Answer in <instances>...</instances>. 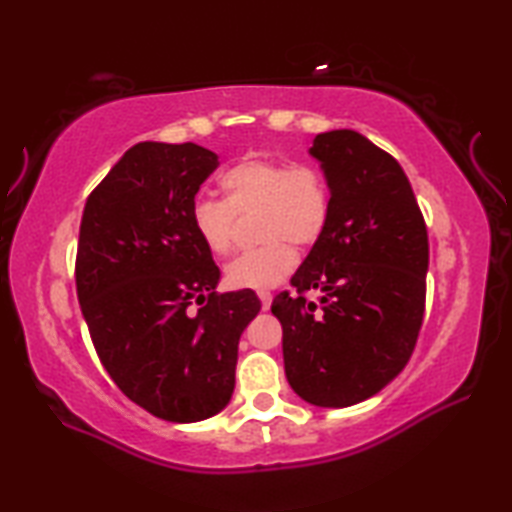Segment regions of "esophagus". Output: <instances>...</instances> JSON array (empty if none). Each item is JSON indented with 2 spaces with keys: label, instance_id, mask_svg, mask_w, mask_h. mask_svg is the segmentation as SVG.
I'll use <instances>...</instances> for the list:
<instances>
[{
  "label": "esophagus",
  "instance_id": "esophagus-1",
  "mask_svg": "<svg viewBox=\"0 0 512 512\" xmlns=\"http://www.w3.org/2000/svg\"><path fill=\"white\" fill-rule=\"evenodd\" d=\"M257 296H259V300H262V309H264V311H266L268 307H271V302H273V293H271V291H259Z\"/></svg>",
  "mask_w": 512,
  "mask_h": 512
}]
</instances>
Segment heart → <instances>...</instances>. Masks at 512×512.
<instances>
[{
	"label": "heart",
	"instance_id": "obj_1",
	"mask_svg": "<svg viewBox=\"0 0 512 512\" xmlns=\"http://www.w3.org/2000/svg\"><path fill=\"white\" fill-rule=\"evenodd\" d=\"M223 201L198 198L189 212L196 239L210 255H228L237 219L257 214L255 237L262 246L225 266L232 289L262 291L296 271L298 246H314L332 221V187L325 171L309 162L246 158L221 173Z\"/></svg>",
	"mask_w": 512,
	"mask_h": 512
}]
</instances>
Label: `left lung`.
<instances>
[{
	"mask_svg": "<svg viewBox=\"0 0 512 512\" xmlns=\"http://www.w3.org/2000/svg\"><path fill=\"white\" fill-rule=\"evenodd\" d=\"M311 155L332 187V221L273 298L284 372L316 406L379 393L411 359L427 300L429 237L409 178L391 153L354 131L316 135ZM321 291L318 303L306 296Z\"/></svg>",
	"mask_w": 512,
	"mask_h": 512,
	"instance_id": "8db88e82",
	"label": "left lung"
}]
</instances>
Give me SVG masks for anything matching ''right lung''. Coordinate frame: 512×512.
<instances>
[{
  "mask_svg": "<svg viewBox=\"0 0 512 512\" xmlns=\"http://www.w3.org/2000/svg\"><path fill=\"white\" fill-rule=\"evenodd\" d=\"M216 167L192 142H140L92 189L81 219L74 273L94 350L128 400L169 422L212 418L230 402L239 336L262 309L255 291H216L221 271L189 223Z\"/></svg>",
  "mask_w": 512,
  "mask_h": 512,
  "instance_id": "1",
  "label": "right lung"
}]
</instances>
